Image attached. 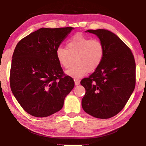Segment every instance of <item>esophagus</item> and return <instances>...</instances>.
Instances as JSON below:
<instances>
[{"label": "esophagus", "mask_w": 146, "mask_h": 146, "mask_svg": "<svg viewBox=\"0 0 146 146\" xmlns=\"http://www.w3.org/2000/svg\"><path fill=\"white\" fill-rule=\"evenodd\" d=\"M75 80V85H78L80 84V81L79 80L75 79V80Z\"/></svg>", "instance_id": "1"}]
</instances>
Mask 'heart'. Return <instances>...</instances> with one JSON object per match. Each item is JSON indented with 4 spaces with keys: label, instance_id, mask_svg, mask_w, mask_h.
Returning a JSON list of instances; mask_svg holds the SVG:
<instances>
[{
    "label": "heart",
    "instance_id": "b5f03b06",
    "mask_svg": "<svg viewBox=\"0 0 146 146\" xmlns=\"http://www.w3.org/2000/svg\"><path fill=\"white\" fill-rule=\"evenodd\" d=\"M66 48H58L56 56L63 68L69 67L71 57L76 56V65L66 71L67 75L75 79L95 71L100 66L105 54L104 45L100 40L92 39L81 33L76 34L68 40Z\"/></svg>",
    "mask_w": 146,
    "mask_h": 146
}]
</instances>
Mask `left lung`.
Here are the masks:
<instances>
[{
  "mask_svg": "<svg viewBox=\"0 0 146 146\" xmlns=\"http://www.w3.org/2000/svg\"><path fill=\"white\" fill-rule=\"evenodd\" d=\"M103 42L101 64L88 78L82 80L86 93L82 105L86 113L98 119H109L125 107L135 86V62L127 46L105 29H89Z\"/></svg>",
  "mask_w": 146,
  "mask_h": 146,
  "instance_id": "left-lung-1",
  "label": "left lung"
}]
</instances>
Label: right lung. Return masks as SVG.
<instances>
[{"mask_svg": "<svg viewBox=\"0 0 146 146\" xmlns=\"http://www.w3.org/2000/svg\"><path fill=\"white\" fill-rule=\"evenodd\" d=\"M71 27L41 28L19 42L10 72L12 92L22 108L36 117L51 115L63 107L75 82L66 75L56 51Z\"/></svg>", "mask_w": 146, "mask_h": 146, "instance_id": "add662e5", "label": "right lung"}]
</instances>
